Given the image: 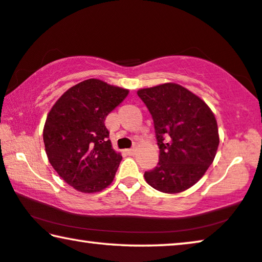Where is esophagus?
<instances>
[{"mask_svg": "<svg viewBox=\"0 0 262 262\" xmlns=\"http://www.w3.org/2000/svg\"><path fill=\"white\" fill-rule=\"evenodd\" d=\"M135 151H136L135 148H130V149H127V150H126V153H127L128 155H134Z\"/></svg>", "mask_w": 262, "mask_h": 262, "instance_id": "34e87169", "label": "esophagus"}]
</instances>
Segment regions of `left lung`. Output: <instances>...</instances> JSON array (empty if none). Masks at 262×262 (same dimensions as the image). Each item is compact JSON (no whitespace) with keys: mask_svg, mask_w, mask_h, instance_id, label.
<instances>
[{"mask_svg":"<svg viewBox=\"0 0 262 262\" xmlns=\"http://www.w3.org/2000/svg\"><path fill=\"white\" fill-rule=\"evenodd\" d=\"M138 95L153 118L160 149L158 166L144 171L147 183L168 194L190 188L215 158L219 132L213 112L177 83L140 89Z\"/></svg>","mask_w":262,"mask_h":262,"instance_id":"1","label":"left lung"}]
</instances>
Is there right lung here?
<instances>
[{
    "instance_id": "1",
    "label": "right lung",
    "mask_w": 262,
    "mask_h": 262,
    "mask_svg": "<svg viewBox=\"0 0 262 262\" xmlns=\"http://www.w3.org/2000/svg\"><path fill=\"white\" fill-rule=\"evenodd\" d=\"M127 95V89L89 79L69 88L47 116L50 165L79 192H100L114 180L122 156L113 149L104 120Z\"/></svg>"
}]
</instances>
